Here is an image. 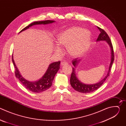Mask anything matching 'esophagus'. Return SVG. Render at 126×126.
Instances as JSON below:
<instances>
[{
	"label": "esophagus",
	"mask_w": 126,
	"mask_h": 126,
	"mask_svg": "<svg viewBox=\"0 0 126 126\" xmlns=\"http://www.w3.org/2000/svg\"><path fill=\"white\" fill-rule=\"evenodd\" d=\"M61 66H65L68 65V63L67 62H62L61 63Z\"/></svg>",
	"instance_id": "obj_1"
}]
</instances>
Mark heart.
<instances>
[{
  "label": "heart",
  "mask_w": 126,
  "mask_h": 126,
  "mask_svg": "<svg viewBox=\"0 0 126 126\" xmlns=\"http://www.w3.org/2000/svg\"><path fill=\"white\" fill-rule=\"evenodd\" d=\"M91 34L88 29L74 26L67 28L59 33L56 37L57 44L54 46L56 52H62L61 47H67L70 54L74 57L82 55L89 49L91 44Z\"/></svg>",
  "instance_id": "b5f03b06"
}]
</instances>
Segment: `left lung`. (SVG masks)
Listing matches in <instances>:
<instances>
[{"instance_id": "8db88e82", "label": "left lung", "mask_w": 126, "mask_h": 126, "mask_svg": "<svg viewBox=\"0 0 126 126\" xmlns=\"http://www.w3.org/2000/svg\"><path fill=\"white\" fill-rule=\"evenodd\" d=\"M99 29L100 31V34H99L98 38L97 40V42H99L101 41H106L107 44L109 45L110 50H111V61L109 67V70L108 71V72L107 75L100 82L93 84H86L81 82L77 78L76 76V68L79 65V63L81 61V59H77L78 58L72 60V64L74 66L73 67V71L72 72L71 78H70V84L71 86L73 87V88L76 91L83 93H88L93 92L97 89H98L99 87L101 86V85L104 83L107 78L109 76V74L110 72L111 68L112 67L113 63L114 60V51L113 46L111 41V40L108 35L107 33L102 29L100 28V27H97Z\"/></svg>"}]
</instances>
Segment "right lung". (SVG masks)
<instances>
[{
  "instance_id": "right-lung-1",
  "label": "right lung",
  "mask_w": 126,
  "mask_h": 126,
  "mask_svg": "<svg viewBox=\"0 0 126 126\" xmlns=\"http://www.w3.org/2000/svg\"><path fill=\"white\" fill-rule=\"evenodd\" d=\"M55 22V21L53 20H45L42 21L34 22L23 28L19 33L35 25H46L51 24ZM12 59L13 64L15 67V74L16 77L18 79V80L21 82L26 89L34 93H40L47 90V89L50 88L52 86V82L54 79V77L60 68V61L52 63L49 64L46 72L40 79L36 81H29L24 78L20 73L19 71L17 68L14 61L13 55Z\"/></svg>"
}]
</instances>
